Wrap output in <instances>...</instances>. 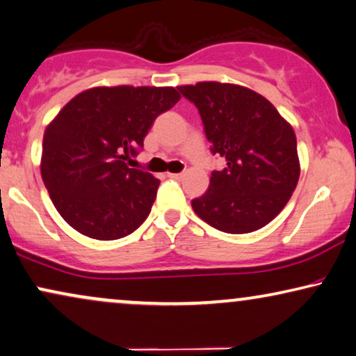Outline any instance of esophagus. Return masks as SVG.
<instances>
[{"label":"esophagus","mask_w":356,"mask_h":356,"mask_svg":"<svg viewBox=\"0 0 356 356\" xmlns=\"http://www.w3.org/2000/svg\"><path fill=\"white\" fill-rule=\"evenodd\" d=\"M170 178H177V179H181L184 177V173H168Z\"/></svg>","instance_id":"esophagus-1"}]
</instances>
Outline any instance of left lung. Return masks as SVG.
Instances as JSON below:
<instances>
[{
	"label": "left lung",
	"instance_id": "left-lung-1",
	"mask_svg": "<svg viewBox=\"0 0 356 356\" xmlns=\"http://www.w3.org/2000/svg\"><path fill=\"white\" fill-rule=\"evenodd\" d=\"M178 90L200 109L212 154L227 161L191 201L193 211L227 234L265 227L288 204L301 173L291 124L250 88L200 81Z\"/></svg>",
	"mask_w": 356,
	"mask_h": 356
}]
</instances>
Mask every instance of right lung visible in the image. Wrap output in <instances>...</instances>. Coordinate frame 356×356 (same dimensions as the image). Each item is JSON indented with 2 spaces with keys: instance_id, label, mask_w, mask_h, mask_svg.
Returning a JSON list of instances; mask_svg holds the SVG:
<instances>
[{
  "instance_id": "add662e5",
  "label": "right lung",
  "mask_w": 356,
  "mask_h": 356,
  "mask_svg": "<svg viewBox=\"0 0 356 356\" xmlns=\"http://www.w3.org/2000/svg\"><path fill=\"white\" fill-rule=\"evenodd\" d=\"M179 98L173 86H95L60 109L44 132L40 175L68 225L116 240L149 218L160 181L126 161Z\"/></svg>"
}]
</instances>
